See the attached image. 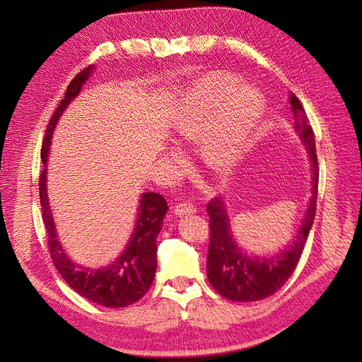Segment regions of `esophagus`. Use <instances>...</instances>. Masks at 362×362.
<instances>
[{
    "label": "esophagus",
    "instance_id": "34e87169",
    "mask_svg": "<svg viewBox=\"0 0 362 362\" xmlns=\"http://www.w3.org/2000/svg\"><path fill=\"white\" fill-rule=\"evenodd\" d=\"M196 205L191 204V202H182L179 205H175L174 213L177 216H183V214H191V213H196Z\"/></svg>",
    "mask_w": 362,
    "mask_h": 362
}]
</instances>
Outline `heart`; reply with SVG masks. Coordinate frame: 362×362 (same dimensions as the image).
Instances as JSON below:
<instances>
[{
  "mask_svg": "<svg viewBox=\"0 0 362 362\" xmlns=\"http://www.w3.org/2000/svg\"><path fill=\"white\" fill-rule=\"evenodd\" d=\"M233 76H206L191 90L174 117V134L183 144L201 143V156L214 171L240 163L264 115V98ZM177 158V156H173Z\"/></svg>",
  "mask_w": 362,
  "mask_h": 362,
  "instance_id": "heart-1",
  "label": "heart"
}]
</instances>
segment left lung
<instances>
[{
	"instance_id": "8db88e82",
	"label": "left lung",
	"mask_w": 362,
	"mask_h": 362,
	"mask_svg": "<svg viewBox=\"0 0 362 362\" xmlns=\"http://www.w3.org/2000/svg\"><path fill=\"white\" fill-rule=\"evenodd\" d=\"M289 103L294 113V130L308 149L313 169V191L308 210L300 226L296 240L279 255L263 258L250 257L243 252L233 240L230 230L226 204L221 197H214L206 205L210 216V245L206 258V276L211 286L222 297L233 302H257L279 291L289 276L294 274L302 257L310 230L316 216L319 168L314 132L298 98L291 93Z\"/></svg>"
}]
</instances>
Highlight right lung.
Here are the masks:
<instances>
[{
    "mask_svg": "<svg viewBox=\"0 0 362 362\" xmlns=\"http://www.w3.org/2000/svg\"><path fill=\"white\" fill-rule=\"evenodd\" d=\"M91 73H93V66H87L86 70L76 74L45 130L42 143V161L45 168L42 169L40 180H38L42 218L46 236H48L52 263L68 283V286L93 303L107 306V308H124L127 305L138 302L149 291L153 276H156L157 236L163 227V218L168 211L165 197L158 193H144L136 213L134 233L130 236L126 249L112 264L101 269H90L73 263L60 245L48 202V191H46V161L49 156L52 132L68 104L79 95L82 86L87 82Z\"/></svg>",
    "mask_w": 362,
    "mask_h": 362,
    "instance_id": "obj_1",
    "label": "right lung"
}]
</instances>
